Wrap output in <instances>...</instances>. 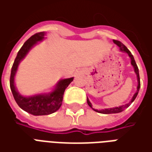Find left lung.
<instances>
[{
  "mask_svg": "<svg viewBox=\"0 0 152 152\" xmlns=\"http://www.w3.org/2000/svg\"><path fill=\"white\" fill-rule=\"evenodd\" d=\"M113 42H114L115 45H117L118 46L120 47V50H121V52H124V53H126L129 55V57L130 58V61H131V65L133 66L134 70V72L136 74V76H137V90H136V92L134 94V96L132 97V99L129 102L126 103V104H124V105H121L120 107H112V108H105V109H102V110H98V109H94L92 107V103L90 102L89 101V99L87 98V103H88V105L91 107V108L94 110V111H95L97 112H99V113H102V114H113V113H119V112H121L124 111V109L129 107L130 104L132 102H134L135 99H136V97H137V94H138V91H139V89H140V78H139V72H138V67H137V64H136V62H135V60H134V56L132 55V53L129 50H128L127 47L124 45V44H122L121 41H119V40H113Z\"/></svg>",
  "mask_w": 152,
  "mask_h": 152,
  "instance_id": "obj_1",
  "label": "left lung"
}]
</instances>
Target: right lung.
I'll return each instance as SVG.
<instances>
[{
	"instance_id": "obj_1",
	"label": "right lung",
	"mask_w": 152,
	"mask_h": 152,
	"mask_svg": "<svg viewBox=\"0 0 152 152\" xmlns=\"http://www.w3.org/2000/svg\"><path fill=\"white\" fill-rule=\"evenodd\" d=\"M45 36H46V32L41 31L31 36L23 44V45L21 47V49L19 50L17 56L15 58L11 68V74L10 80V89L17 104L23 111L33 115H45L57 112L62 106L63 94L65 89L74 79V77L61 79L57 83L54 88L49 93H40L34 95L24 96L22 95L18 91L15 86V78L16 72L18 71V65L22 60L26 57L28 52L31 50V48H33L37 44H38V42H40L46 38Z\"/></svg>"
}]
</instances>
